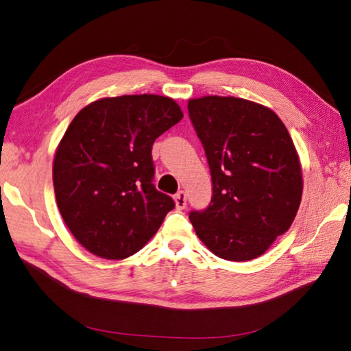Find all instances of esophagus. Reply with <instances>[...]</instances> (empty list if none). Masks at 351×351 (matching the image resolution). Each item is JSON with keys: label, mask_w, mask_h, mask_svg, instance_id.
<instances>
[{"label": "esophagus", "mask_w": 351, "mask_h": 351, "mask_svg": "<svg viewBox=\"0 0 351 351\" xmlns=\"http://www.w3.org/2000/svg\"><path fill=\"white\" fill-rule=\"evenodd\" d=\"M175 202H176V208L178 210H184L187 206V193L185 191H180L175 196Z\"/></svg>", "instance_id": "34e87169"}]
</instances>
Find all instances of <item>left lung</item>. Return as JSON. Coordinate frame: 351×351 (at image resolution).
<instances>
[{"mask_svg":"<svg viewBox=\"0 0 351 351\" xmlns=\"http://www.w3.org/2000/svg\"><path fill=\"white\" fill-rule=\"evenodd\" d=\"M189 114L213 180L211 204L190 213L191 225L215 256L255 259L300 206L302 166L289 132L273 110L234 96L190 99Z\"/></svg>","mask_w":351,"mask_h":351,"instance_id":"1","label":"left lung"}]
</instances>
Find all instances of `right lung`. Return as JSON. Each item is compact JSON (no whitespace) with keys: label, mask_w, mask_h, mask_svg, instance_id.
<instances>
[{"label":"right lung","mask_w":351,"mask_h":351,"mask_svg":"<svg viewBox=\"0 0 351 351\" xmlns=\"http://www.w3.org/2000/svg\"><path fill=\"white\" fill-rule=\"evenodd\" d=\"M182 116L167 96L123 95L73 117L56 151L52 182L66 226L93 255H134L175 208L152 184V145Z\"/></svg>","instance_id":"1"}]
</instances>
